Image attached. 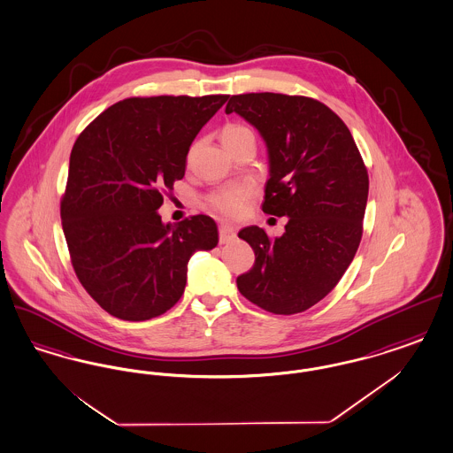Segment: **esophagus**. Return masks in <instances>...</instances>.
<instances>
[{"mask_svg":"<svg viewBox=\"0 0 453 453\" xmlns=\"http://www.w3.org/2000/svg\"><path fill=\"white\" fill-rule=\"evenodd\" d=\"M234 236H236V227H234V226L226 224V222H222V224L219 226V237H220V242H227V241H231Z\"/></svg>","mask_w":453,"mask_h":453,"instance_id":"obj_1","label":"esophagus"}]
</instances>
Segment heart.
I'll return each mask as SVG.
<instances>
[{
  "label": "heart",
  "instance_id": "b5f03b06",
  "mask_svg": "<svg viewBox=\"0 0 453 453\" xmlns=\"http://www.w3.org/2000/svg\"><path fill=\"white\" fill-rule=\"evenodd\" d=\"M222 142L227 150H233L236 144L244 139L255 137L253 132L246 126L241 124H227L220 132ZM251 187L248 185H227L222 188H217L207 196V203L212 211L224 217H236L244 211V205L248 198L251 196Z\"/></svg>",
  "mask_w": 453,
  "mask_h": 453
}]
</instances>
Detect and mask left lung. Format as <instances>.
Returning a JSON list of instances; mask_svg holds the SVG:
<instances>
[{
	"label": "left lung",
	"instance_id": "8db88e82",
	"mask_svg": "<svg viewBox=\"0 0 453 453\" xmlns=\"http://www.w3.org/2000/svg\"><path fill=\"white\" fill-rule=\"evenodd\" d=\"M233 111L266 144L263 212L288 217L280 237L258 226L239 231L255 265L237 277V288L268 312H303L336 287L358 250L368 198L364 159L345 122L314 98L234 95L226 107Z\"/></svg>",
	"mask_w": 453,
	"mask_h": 453
}]
</instances>
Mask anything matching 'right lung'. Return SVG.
<instances>
[{
  "label": "right lung",
  "instance_id": "obj_1",
  "mask_svg": "<svg viewBox=\"0 0 453 453\" xmlns=\"http://www.w3.org/2000/svg\"><path fill=\"white\" fill-rule=\"evenodd\" d=\"M229 95L126 98L76 139L61 219L76 277L108 314L148 321L183 296L195 251L216 248L214 219L163 224L200 129Z\"/></svg>",
  "mask_w": 453,
  "mask_h": 453
}]
</instances>
